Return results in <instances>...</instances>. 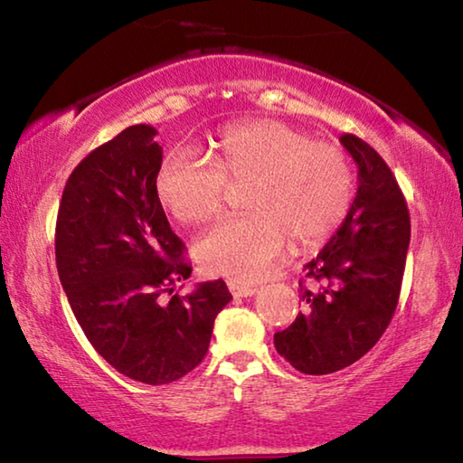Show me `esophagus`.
Wrapping results in <instances>:
<instances>
[{
  "mask_svg": "<svg viewBox=\"0 0 463 463\" xmlns=\"http://www.w3.org/2000/svg\"><path fill=\"white\" fill-rule=\"evenodd\" d=\"M226 286H229L231 294L234 298H247V296H253L257 292V286H250V284H245V281H237V279H231Z\"/></svg>",
  "mask_w": 463,
  "mask_h": 463,
  "instance_id": "obj_1",
  "label": "esophagus"
}]
</instances>
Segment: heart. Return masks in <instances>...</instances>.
Wrapping results in <instances>:
<instances>
[{
  "label": "heart",
  "instance_id": "b5f03b06",
  "mask_svg": "<svg viewBox=\"0 0 463 463\" xmlns=\"http://www.w3.org/2000/svg\"><path fill=\"white\" fill-rule=\"evenodd\" d=\"M210 156L213 163L175 148L155 179L161 203L184 224L213 221L229 187H247L241 203L249 214L216 224L195 245V260L210 276L260 279L284 253L288 239L310 247L331 237L354 198L347 155L286 122L226 128Z\"/></svg>",
  "mask_w": 463,
  "mask_h": 463
}]
</instances>
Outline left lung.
<instances>
[{
	"label": "left lung",
	"mask_w": 463,
	"mask_h": 463,
	"mask_svg": "<svg viewBox=\"0 0 463 463\" xmlns=\"http://www.w3.org/2000/svg\"><path fill=\"white\" fill-rule=\"evenodd\" d=\"M341 145L357 163V195L325 249L304 265L318 289L304 288L307 308L273 335L278 354L308 375L339 372L370 351L401 296L411 216L386 161L355 135Z\"/></svg>",
	"instance_id": "obj_1"
}]
</instances>
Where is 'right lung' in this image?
<instances>
[{"label":"right lung","mask_w":463,"mask_h":463,"mask_svg":"<svg viewBox=\"0 0 463 463\" xmlns=\"http://www.w3.org/2000/svg\"><path fill=\"white\" fill-rule=\"evenodd\" d=\"M155 135L148 124H135L73 169L54 253L61 286L93 349L127 378L161 386L200 365L214 318L232 296L222 279L174 294L192 265L156 195L163 148Z\"/></svg>","instance_id":"obj_1"}]
</instances>
